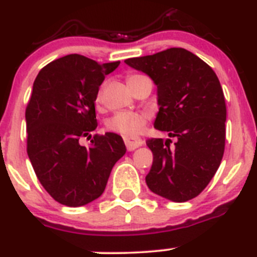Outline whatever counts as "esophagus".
<instances>
[{
  "label": "esophagus",
  "mask_w": 257,
  "mask_h": 257,
  "mask_svg": "<svg viewBox=\"0 0 257 257\" xmlns=\"http://www.w3.org/2000/svg\"><path fill=\"white\" fill-rule=\"evenodd\" d=\"M124 144H126V148L127 151H135L136 148H139L144 144L140 138H124Z\"/></svg>",
  "instance_id": "1"
}]
</instances>
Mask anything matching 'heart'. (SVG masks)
Listing matches in <instances>:
<instances>
[{
  "instance_id": "heart-1",
  "label": "heart",
  "mask_w": 257,
  "mask_h": 257,
  "mask_svg": "<svg viewBox=\"0 0 257 257\" xmlns=\"http://www.w3.org/2000/svg\"><path fill=\"white\" fill-rule=\"evenodd\" d=\"M140 77H142V74H130V76H127V82L131 86ZM100 99L101 91H99L96 95V100L100 101ZM148 119V113L121 110V112H115L112 117L106 119L105 127L106 130L110 131V133L133 138V136H136L138 134L142 133Z\"/></svg>"
}]
</instances>
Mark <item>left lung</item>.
Returning a JSON list of instances; mask_svg holds the SVG:
<instances>
[{
    "label": "left lung",
    "instance_id": "obj_1",
    "mask_svg": "<svg viewBox=\"0 0 257 257\" xmlns=\"http://www.w3.org/2000/svg\"><path fill=\"white\" fill-rule=\"evenodd\" d=\"M126 64L148 74L158 88L154 127L171 140H147L153 153L145 176L149 189L174 202L194 198L216 174L225 149L226 105L216 73L181 47L130 58Z\"/></svg>",
    "mask_w": 257,
    "mask_h": 257
}]
</instances>
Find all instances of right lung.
<instances>
[{"label": "right lung", "instance_id": "obj_1", "mask_svg": "<svg viewBox=\"0 0 257 257\" xmlns=\"http://www.w3.org/2000/svg\"><path fill=\"white\" fill-rule=\"evenodd\" d=\"M118 65L70 54L36 77L26 108L27 153L42 187L61 205L78 207L99 198L126 153L122 138L113 133L95 134L90 148L79 144L96 128L99 86Z\"/></svg>", "mask_w": 257, "mask_h": 257}]
</instances>
